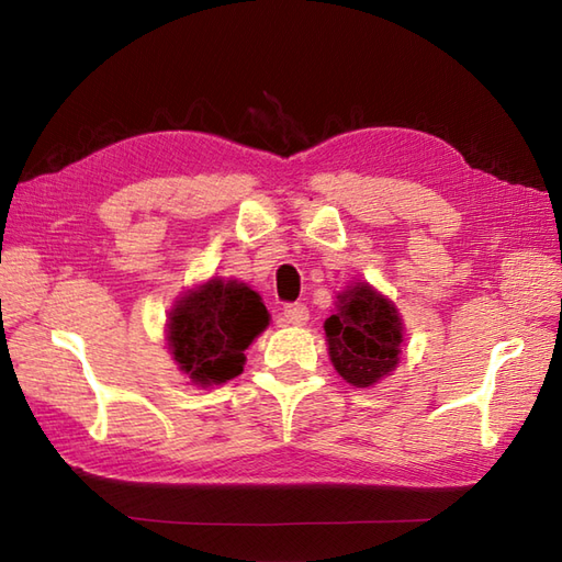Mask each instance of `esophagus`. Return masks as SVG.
<instances>
[{
    "label": "esophagus",
    "instance_id": "esophagus-1",
    "mask_svg": "<svg viewBox=\"0 0 562 562\" xmlns=\"http://www.w3.org/2000/svg\"><path fill=\"white\" fill-rule=\"evenodd\" d=\"M281 319H283V324H289V327H303V324L310 319V310L301 303L285 305L281 313Z\"/></svg>",
    "mask_w": 562,
    "mask_h": 562
}]
</instances>
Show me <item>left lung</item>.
<instances>
[{
  "mask_svg": "<svg viewBox=\"0 0 562 562\" xmlns=\"http://www.w3.org/2000/svg\"><path fill=\"white\" fill-rule=\"evenodd\" d=\"M324 322L334 370L353 386H372L398 366L404 319L390 297L368 281H353L336 295Z\"/></svg>",
  "mask_w": 562,
  "mask_h": 562,
  "instance_id": "8db88e82",
  "label": "left lung"
}]
</instances>
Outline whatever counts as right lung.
Masks as SVG:
<instances>
[{"instance_id":"right-lung-1","label":"right lung","mask_w":562,"mask_h":562,"mask_svg":"<svg viewBox=\"0 0 562 562\" xmlns=\"http://www.w3.org/2000/svg\"><path fill=\"white\" fill-rule=\"evenodd\" d=\"M269 310L247 283L211 277L182 291L166 319V346L196 386L223 384L245 368V348L269 327Z\"/></svg>"}]
</instances>
